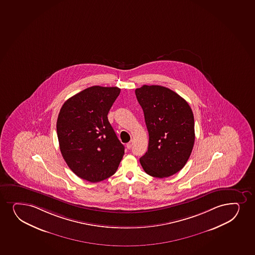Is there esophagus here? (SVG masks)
Here are the masks:
<instances>
[{"instance_id":"obj_1","label":"esophagus","mask_w":255,"mask_h":255,"mask_svg":"<svg viewBox=\"0 0 255 255\" xmlns=\"http://www.w3.org/2000/svg\"><path fill=\"white\" fill-rule=\"evenodd\" d=\"M133 143H134V141L133 140H131V141H129V142H128L127 143V145H126V147H127V148L128 149H130L131 148L132 146H133Z\"/></svg>"}]
</instances>
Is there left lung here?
<instances>
[{
  "instance_id": "8db88e82",
  "label": "left lung",
  "mask_w": 255,
  "mask_h": 255,
  "mask_svg": "<svg viewBox=\"0 0 255 255\" xmlns=\"http://www.w3.org/2000/svg\"><path fill=\"white\" fill-rule=\"evenodd\" d=\"M148 131V147L140 163L159 178L183 169L195 143V120L188 102L168 88L143 85L135 90Z\"/></svg>"
}]
</instances>
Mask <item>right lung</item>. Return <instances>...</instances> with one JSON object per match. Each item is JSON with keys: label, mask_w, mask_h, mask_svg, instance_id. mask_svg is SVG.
<instances>
[{"label": "right lung", "mask_w": 255, "mask_h": 255, "mask_svg": "<svg viewBox=\"0 0 255 255\" xmlns=\"http://www.w3.org/2000/svg\"><path fill=\"white\" fill-rule=\"evenodd\" d=\"M118 87L92 86L60 108L58 140L67 165L82 179L97 183L114 175L125 153L108 119L120 95Z\"/></svg>", "instance_id": "obj_1"}]
</instances>
